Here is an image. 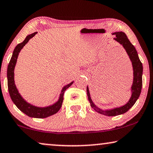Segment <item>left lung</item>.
<instances>
[{"mask_svg":"<svg viewBox=\"0 0 153 153\" xmlns=\"http://www.w3.org/2000/svg\"><path fill=\"white\" fill-rule=\"evenodd\" d=\"M113 35H116V38H114V39L121 45H123L131 60L133 68V83L131 87V95L129 101L125 105L121 106L120 107L106 110L102 109L93 103L91 97V95H90L88 87L87 86L88 98L91 107L99 114L107 116H116L123 114L126 113L129 108L132 107L141 94L142 88V74H143V65H142L141 60L138 56L137 50L132 44L129 42L126 34L120 31V32H115L113 33Z\"/></svg>","mask_w":153,"mask_h":153,"instance_id":"1","label":"left lung"}]
</instances>
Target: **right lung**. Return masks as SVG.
Returning a JSON list of instances; mask_svg holds the SVG:
<instances>
[{
	"label": "right lung",
	"instance_id": "obj_1",
	"mask_svg": "<svg viewBox=\"0 0 153 153\" xmlns=\"http://www.w3.org/2000/svg\"><path fill=\"white\" fill-rule=\"evenodd\" d=\"M37 34V32L33 33L32 34L27 35L26 39L22 42V43L19 44L16 47L14 48L13 53H12V58L10 59L7 67V86L8 91L10 95V97L15 104L19 109L21 111H22L29 117L31 118H45L47 117L51 116L52 115L55 114L57 113L60 108H61L62 101H63V95L64 92L71 86L74 81L69 83V84L65 85L62 88L61 92H60L59 98L58 101L55 103L45 107H39L33 105L28 102H27L22 96L19 93V91L16 88L15 83H14V68H15L16 60L19 56V53L21 50L23 49V47L28 43V42L30 40V39L32 38Z\"/></svg>",
	"mask_w": 153,
	"mask_h": 153
}]
</instances>
